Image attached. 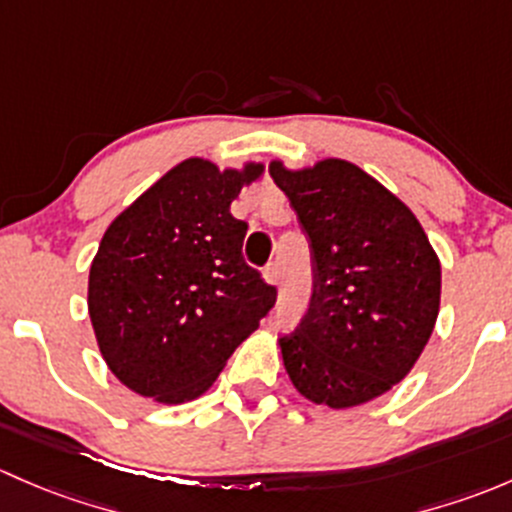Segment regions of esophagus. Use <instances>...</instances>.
I'll list each match as a JSON object with an SVG mask.
<instances>
[{"instance_id": "obj_1", "label": "esophagus", "mask_w": 512, "mask_h": 512, "mask_svg": "<svg viewBox=\"0 0 512 512\" xmlns=\"http://www.w3.org/2000/svg\"><path fill=\"white\" fill-rule=\"evenodd\" d=\"M263 278H266L268 283H273V286H276L278 278H281V271H278V263H268V266L263 268Z\"/></svg>"}]
</instances>
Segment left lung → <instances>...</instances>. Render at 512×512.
Instances as JSON below:
<instances>
[{"label":"left lung","mask_w":512,"mask_h":512,"mask_svg":"<svg viewBox=\"0 0 512 512\" xmlns=\"http://www.w3.org/2000/svg\"><path fill=\"white\" fill-rule=\"evenodd\" d=\"M310 246L313 293L283 365L305 399L347 409L402 382L439 315L441 263L412 209L345 160L268 167Z\"/></svg>","instance_id":"obj_1"}]
</instances>
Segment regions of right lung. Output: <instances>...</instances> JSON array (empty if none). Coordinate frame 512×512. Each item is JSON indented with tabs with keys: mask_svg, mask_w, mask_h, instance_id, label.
<instances>
[{
	"mask_svg": "<svg viewBox=\"0 0 512 512\" xmlns=\"http://www.w3.org/2000/svg\"><path fill=\"white\" fill-rule=\"evenodd\" d=\"M258 175L261 165L179 162L100 239L88 313L110 372L142 397L182 404L207 392L276 303L241 254L249 224L229 212Z\"/></svg>",
	"mask_w": 512,
	"mask_h": 512,
	"instance_id": "add662e5",
	"label": "right lung"
}]
</instances>
